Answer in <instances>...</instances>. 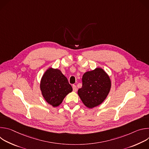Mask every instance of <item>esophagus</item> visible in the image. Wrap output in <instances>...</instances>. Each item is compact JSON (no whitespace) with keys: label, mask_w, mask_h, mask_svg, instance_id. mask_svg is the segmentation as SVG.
<instances>
[{"label":"esophagus","mask_w":149,"mask_h":149,"mask_svg":"<svg viewBox=\"0 0 149 149\" xmlns=\"http://www.w3.org/2000/svg\"><path fill=\"white\" fill-rule=\"evenodd\" d=\"M72 88H73V91H77V86H75V85H73L72 86Z\"/></svg>","instance_id":"1"}]
</instances>
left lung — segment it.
<instances>
[{
	"label": "left lung",
	"instance_id": "obj_1",
	"mask_svg": "<svg viewBox=\"0 0 149 149\" xmlns=\"http://www.w3.org/2000/svg\"><path fill=\"white\" fill-rule=\"evenodd\" d=\"M82 86L78 94L83 104L89 109L97 107L109 95L111 82L109 75L103 69L96 68L84 73Z\"/></svg>",
	"mask_w": 149,
	"mask_h": 149
}]
</instances>
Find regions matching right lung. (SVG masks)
I'll list each match as a JSON object with an SVG mask.
<instances>
[{
	"mask_svg": "<svg viewBox=\"0 0 149 149\" xmlns=\"http://www.w3.org/2000/svg\"><path fill=\"white\" fill-rule=\"evenodd\" d=\"M40 89L44 98L54 107L59 105L72 91L66 77L59 70L51 67L48 68L42 75Z\"/></svg>",
	"mask_w": 149,
	"mask_h": 149,
	"instance_id": "1",
	"label": "right lung"
}]
</instances>
